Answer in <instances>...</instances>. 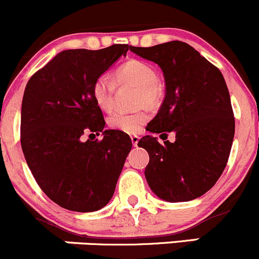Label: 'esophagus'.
Returning a JSON list of instances; mask_svg holds the SVG:
<instances>
[{"mask_svg": "<svg viewBox=\"0 0 259 259\" xmlns=\"http://www.w3.org/2000/svg\"><path fill=\"white\" fill-rule=\"evenodd\" d=\"M131 141H132V145L135 146H137V143H138V141H140V137H138V136H136V135H133V136H131Z\"/></svg>", "mask_w": 259, "mask_h": 259, "instance_id": "esophagus-1", "label": "esophagus"}]
</instances>
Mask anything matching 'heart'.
<instances>
[{
  "instance_id": "1",
  "label": "heart",
  "mask_w": 259,
  "mask_h": 259,
  "mask_svg": "<svg viewBox=\"0 0 259 259\" xmlns=\"http://www.w3.org/2000/svg\"><path fill=\"white\" fill-rule=\"evenodd\" d=\"M117 84H133L138 85L137 102L143 106H156L160 101L161 88L157 81V73L150 64L142 60L131 59L122 64L116 71V80L109 74L103 73L94 80L93 98L97 106L104 112H111L114 107V94ZM148 112L146 109L136 112L117 111L108 118V126L111 128L126 133H137L147 122Z\"/></svg>"
}]
</instances>
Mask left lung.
<instances>
[{
	"instance_id": "1",
	"label": "left lung",
	"mask_w": 259,
	"mask_h": 259,
	"mask_svg": "<svg viewBox=\"0 0 259 259\" xmlns=\"http://www.w3.org/2000/svg\"><path fill=\"white\" fill-rule=\"evenodd\" d=\"M131 50L157 64L165 76V99L147 130L161 133L162 140L175 133V142L160 143L152 136L138 142L150 155L145 168L148 186L171 203L199 198L224 171L234 137V114L223 74L183 41Z\"/></svg>"
}]
</instances>
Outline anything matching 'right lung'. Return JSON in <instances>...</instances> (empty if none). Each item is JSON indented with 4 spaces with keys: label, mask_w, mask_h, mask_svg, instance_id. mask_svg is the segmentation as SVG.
I'll list each match as a JSON object with an SVG mask.
<instances>
[{
    "label": "right lung",
    "mask_w": 259,
    "mask_h": 259,
    "mask_svg": "<svg viewBox=\"0 0 259 259\" xmlns=\"http://www.w3.org/2000/svg\"><path fill=\"white\" fill-rule=\"evenodd\" d=\"M132 46L61 51L27 81L21 106V147L37 185L61 208L89 213L113 196L130 136L106 130L93 98L94 80ZM104 133L102 140L84 134Z\"/></svg>",
    "instance_id": "1"
}]
</instances>
